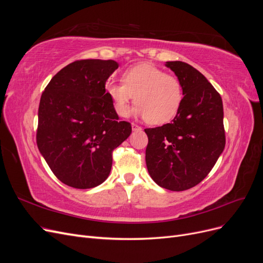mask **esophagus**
I'll list each match as a JSON object with an SVG mask.
<instances>
[{
	"instance_id": "1",
	"label": "esophagus",
	"mask_w": 263,
	"mask_h": 263,
	"mask_svg": "<svg viewBox=\"0 0 263 263\" xmlns=\"http://www.w3.org/2000/svg\"><path fill=\"white\" fill-rule=\"evenodd\" d=\"M132 128H133V130H134V132H136V130H137V132H138V130H141V127H140V126H138V125H136V124H134V123L132 124Z\"/></svg>"
}]
</instances>
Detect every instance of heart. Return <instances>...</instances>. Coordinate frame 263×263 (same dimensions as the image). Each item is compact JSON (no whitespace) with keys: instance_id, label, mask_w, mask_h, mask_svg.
<instances>
[{"instance_id":"obj_1","label":"heart","mask_w":263,"mask_h":263,"mask_svg":"<svg viewBox=\"0 0 263 263\" xmlns=\"http://www.w3.org/2000/svg\"><path fill=\"white\" fill-rule=\"evenodd\" d=\"M106 93L113 102L115 113L126 117L130 104L134 113L145 117L151 125L169 123L178 114L183 100L181 81L149 63H139L123 73V82H108Z\"/></svg>"}]
</instances>
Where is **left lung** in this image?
Returning a JSON list of instances; mask_svg holds the SVG:
<instances>
[{
    "label": "left lung",
    "mask_w": 263,
    "mask_h": 263,
    "mask_svg": "<svg viewBox=\"0 0 263 263\" xmlns=\"http://www.w3.org/2000/svg\"><path fill=\"white\" fill-rule=\"evenodd\" d=\"M181 81L183 100L173 121L146 128V164L159 186L184 191L198 184L225 148L224 109L219 93L200 71L182 61H168Z\"/></svg>",
    "instance_id": "8db88e82"
}]
</instances>
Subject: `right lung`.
<instances>
[{
  "label": "right lung",
  "mask_w": 263,
  "mask_h": 263,
  "mask_svg": "<svg viewBox=\"0 0 263 263\" xmlns=\"http://www.w3.org/2000/svg\"><path fill=\"white\" fill-rule=\"evenodd\" d=\"M118 68L114 60L85 59L55 74L42 94L37 146L62 183L76 189L100 185L112 169V153L129 137L105 90Z\"/></svg>",
  "instance_id": "1"
}]
</instances>
